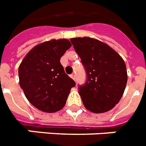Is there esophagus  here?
<instances>
[{
  "instance_id": "esophagus-1",
  "label": "esophagus",
  "mask_w": 146,
  "mask_h": 146,
  "mask_svg": "<svg viewBox=\"0 0 146 146\" xmlns=\"http://www.w3.org/2000/svg\"><path fill=\"white\" fill-rule=\"evenodd\" d=\"M70 77L73 79V80H76V75H75V73H72L70 75Z\"/></svg>"
}]
</instances>
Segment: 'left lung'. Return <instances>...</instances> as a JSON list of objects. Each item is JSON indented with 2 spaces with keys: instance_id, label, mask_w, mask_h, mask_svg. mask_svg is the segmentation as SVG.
I'll return each instance as SVG.
<instances>
[{
  "instance_id": "8db88e82",
  "label": "left lung",
  "mask_w": 146,
  "mask_h": 146,
  "mask_svg": "<svg viewBox=\"0 0 146 146\" xmlns=\"http://www.w3.org/2000/svg\"><path fill=\"white\" fill-rule=\"evenodd\" d=\"M70 42L86 73L85 84L79 86L82 103L94 113H104L120 102L127 82L126 64L108 44L89 37Z\"/></svg>"
}]
</instances>
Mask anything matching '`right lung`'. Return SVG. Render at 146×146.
I'll return each mask as SVG.
<instances>
[{
    "label": "right lung",
    "mask_w": 146,
    "mask_h": 146,
    "mask_svg": "<svg viewBox=\"0 0 146 146\" xmlns=\"http://www.w3.org/2000/svg\"><path fill=\"white\" fill-rule=\"evenodd\" d=\"M70 47L65 38L43 42L34 47L19 65V86L29 102L40 111H60L76 86L60 62Z\"/></svg>",
    "instance_id": "1"
}]
</instances>
